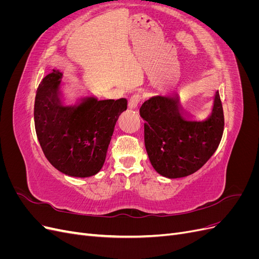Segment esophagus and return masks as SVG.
Listing matches in <instances>:
<instances>
[{
	"mask_svg": "<svg viewBox=\"0 0 259 259\" xmlns=\"http://www.w3.org/2000/svg\"><path fill=\"white\" fill-rule=\"evenodd\" d=\"M140 100H142V96H140L139 94H135V95H133L130 98V100H128V107L131 109H135L139 105Z\"/></svg>",
	"mask_w": 259,
	"mask_h": 259,
	"instance_id": "1",
	"label": "esophagus"
}]
</instances>
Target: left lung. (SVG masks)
Returning a JSON list of instances; mask_svg holds the SVG:
<instances>
[{
  "mask_svg": "<svg viewBox=\"0 0 259 259\" xmlns=\"http://www.w3.org/2000/svg\"><path fill=\"white\" fill-rule=\"evenodd\" d=\"M145 120V146L153 168L167 178H180L200 169L214 154L224 132L219 93L204 121L185 120L178 97L154 96L139 109Z\"/></svg>",
  "mask_w": 259,
  "mask_h": 259,
  "instance_id": "obj_1",
  "label": "left lung"
}]
</instances>
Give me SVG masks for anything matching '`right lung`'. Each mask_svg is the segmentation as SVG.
I'll use <instances>...</instances> for the list:
<instances>
[{
    "label": "right lung",
    "instance_id": "obj_1",
    "mask_svg": "<svg viewBox=\"0 0 259 259\" xmlns=\"http://www.w3.org/2000/svg\"><path fill=\"white\" fill-rule=\"evenodd\" d=\"M60 79L61 73L54 70L37 88L34 125L38 143L46 159L61 173L73 177L96 175L127 100L86 97L77 106H64Z\"/></svg>",
    "mask_w": 259,
    "mask_h": 259
}]
</instances>
